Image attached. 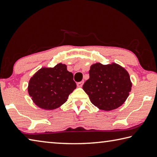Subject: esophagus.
I'll return each instance as SVG.
<instances>
[{"mask_svg":"<svg viewBox=\"0 0 157 157\" xmlns=\"http://www.w3.org/2000/svg\"><path fill=\"white\" fill-rule=\"evenodd\" d=\"M83 83H84V82L83 81H81V82H78V83H77V87H81L82 86H83Z\"/></svg>","mask_w":157,"mask_h":157,"instance_id":"1","label":"esophagus"}]
</instances>
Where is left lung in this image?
<instances>
[{"label": "left lung", "mask_w": 157, "mask_h": 157, "mask_svg": "<svg viewBox=\"0 0 157 157\" xmlns=\"http://www.w3.org/2000/svg\"><path fill=\"white\" fill-rule=\"evenodd\" d=\"M90 78L83 86L91 103L98 109L111 111L121 106L131 92L132 83L128 71L116 63L90 66Z\"/></svg>", "instance_id": "obj_1"}]
</instances>
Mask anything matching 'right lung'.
Segmentation results:
<instances>
[{"instance_id": "add662e5", "label": "right lung", "mask_w": 157, "mask_h": 157, "mask_svg": "<svg viewBox=\"0 0 157 157\" xmlns=\"http://www.w3.org/2000/svg\"><path fill=\"white\" fill-rule=\"evenodd\" d=\"M73 77L65 64L60 63L54 67H43L30 78L27 91L38 108L52 110L64 104L76 89Z\"/></svg>"}]
</instances>
